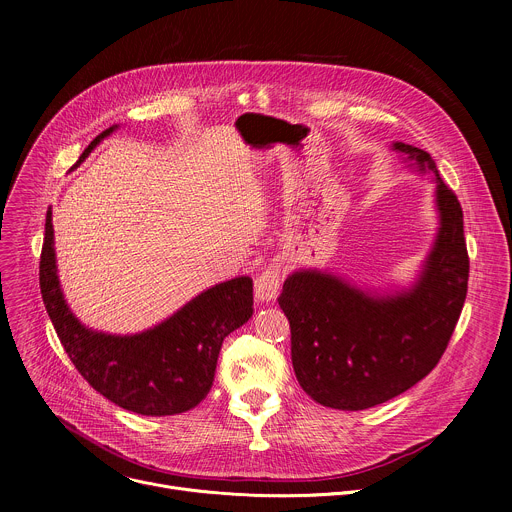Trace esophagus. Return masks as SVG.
Instances as JSON below:
<instances>
[{"instance_id": "obj_1", "label": "esophagus", "mask_w": 512, "mask_h": 512, "mask_svg": "<svg viewBox=\"0 0 512 512\" xmlns=\"http://www.w3.org/2000/svg\"><path fill=\"white\" fill-rule=\"evenodd\" d=\"M283 267L279 263L267 265L255 279V298L259 302H273L279 294V283H281Z\"/></svg>"}]
</instances>
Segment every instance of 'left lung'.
Instances as JSON below:
<instances>
[{"label":"left lung","instance_id":"1","mask_svg":"<svg viewBox=\"0 0 512 512\" xmlns=\"http://www.w3.org/2000/svg\"><path fill=\"white\" fill-rule=\"evenodd\" d=\"M391 148L435 184L440 227L409 287H358L320 269L289 273L277 298L291 328V362L320 405L360 411L419 383L440 362L468 291L464 214L431 156L409 143Z\"/></svg>","mask_w":512,"mask_h":512}]
</instances>
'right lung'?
Returning a JSON list of instances; mask_svg holds the SVG:
<instances>
[{
    "mask_svg": "<svg viewBox=\"0 0 512 512\" xmlns=\"http://www.w3.org/2000/svg\"><path fill=\"white\" fill-rule=\"evenodd\" d=\"M119 125L99 133L75 168ZM40 291L54 330L77 371L115 405L139 415H176L210 391L223 340L253 316V279L216 283L164 322L137 334H107L85 326L60 289L52 210L40 255Z\"/></svg>",
    "mask_w": 512,
    "mask_h": 512,
    "instance_id": "right-lung-1",
    "label": "right lung"
}]
</instances>
